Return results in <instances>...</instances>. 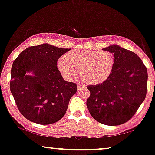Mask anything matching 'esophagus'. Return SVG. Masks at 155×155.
Here are the masks:
<instances>
[{
    "instance_id": "34e87169",
    "label": "esophagus",
    "mask_w": 155,
    "mask_h": 155,
    "mask_svg": "<svg viewBox=\"0 0 155 155\" xmlns=\"http://www.w3.org/2000/svg\"><path fill=\"white\" fill-rule=\"evenodd\" d=\"M77 88H78V91H80V90H81L82 89L85 88V85H84V84H82L79 83V84H78Z\"/></svg>"
}]
</instances>
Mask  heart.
I'll return each instance as SVG.
<instances>
[{
  "label": "heart",
  "mask_w": 155,
  "mask_h": 155,
  "mask_svg": "<svg viewBox=\"0 0 155 155\" xmlns=\"http://www.w3.org/2000/svg\"><path fill=\"white\" fill-rule=\"evenodd\" d=\"M57 66L62 75L68 80H74L80 71L81 77L90 84L104 82L113 71L114 58L107 51L78 49L66 54L60 58Z\"/></svg>",
  "instance_id": "obj_1"
}]
</instances>
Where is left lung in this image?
<instances>
[{"label": "left lung", "mask_w": 155, "mask_h": 155, "mask_svg": "<svg viewBox=\"0 0 155 155\" xmlns=\"http://www.w3.org/2000/svg\"><path fill=\"white\" fill-rule=\"evenodd\" d=\"M114 54V67L107 80L90 85L87 107L97 121L118 126L128 121L145 100L147 71L137 54L118 45L103 48Z\"/></svg>", "instance_id": "obj_1"}]
</instances>
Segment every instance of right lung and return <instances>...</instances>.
I'll return each mask as SVG.
<instances>
[{
    "instance_id": "right-lung-1",
    "label": "right lung",
    "mask_w": 155,
    "mask_h": 155,
    "mask_svg": "<svg viewBox=\"0 0 155 155\" xmlns=\"http://www.w3.org/2000/svg\"><path fill=\"white\" fill-rule=\"evenodd\" d=\"M70 50L43 44L27 48L14 61L10 92L27 120L48 125L65 115L70 99L77 92V84L63 79L57 61ZM29 71L33 76L26 75Z\"/></svg>"
}]
</instances>
